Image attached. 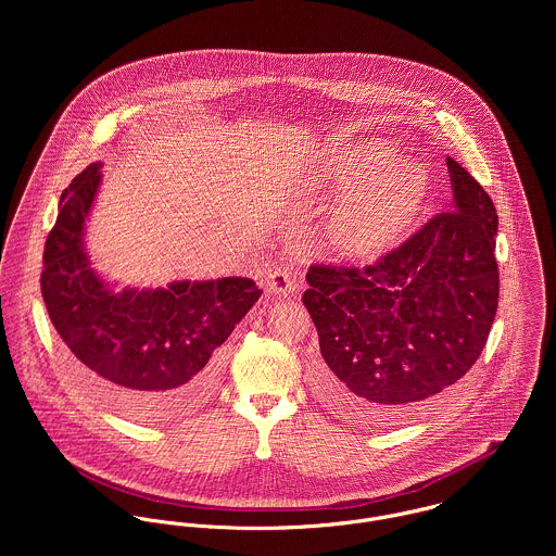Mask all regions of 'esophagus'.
<instances>
[{
    "label": "esophagus",
    "instance_id": "1",
    "mask_svg": "<svg viewBox=\"0 0 556 556\" xmlns=\"http://www.w3.org/2000/svg\"><path fill=\"white\" fill-rule=\"evenodd\" d=\"M267 289L278 298H287L295 291V274L287 267H267Z\"/></svg>",
    "mask_w": 556,
    "mask_h": 556
}]
</instances>
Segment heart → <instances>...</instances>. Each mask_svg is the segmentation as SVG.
I'll return each instance as SVG.
<instances>
[{"mask_svg": "<svg viewBox=\"0 0 556 556\" xmlns=\"http://www.w3.org/2000/svg\"><path fill=\"white\" fill-rule=\"evenodd\" d=\"M390 156L386 143H364L327 159L323 177L344 194L329 231L346 256L368 258L392 248L430 199V175L415 162Z\"/></svg>", "mask_w": 556, "mask_h": 556, "instance_id": "1", "label": "heart"}]
</instances>
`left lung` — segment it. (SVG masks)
<instances>
[{"instance_id":"8db88e82","label":"left lung","mask_w":556,"mask_h":556,"mask_svg":"<svg viewBox=\"0 0 556 556\" xmlns=\"http://www.w3.org/2000/svg\"><path fill=\"white\" fill-rule=\"evenodd\" d=\"M450 210L375 265H311L304 306L318 331L315 390L336 413L390 426L460 381L498 306L488 192L447 159Z\"/></svg>"}]
</instances>
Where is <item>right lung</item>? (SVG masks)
Instances as JSON below:
<instances>
[{
    "instance_id": "add662e5",
    "label": "right lung",
    "mask_w": 556,
    "mask_h": 556,
    "mask_svg": "<svg viewBox=\"0 0 556 556\" xmlns=\"http://www.w3.org/2000/svg\"><path fill=\"white\" fill-rule=\"evenodd\" d=\"M100 179L93 162L62 192L45 243V306L91 394L137 421L173 419L216 390L220 344L263 291L250 278L115 291L83 241Z\"/></svg>"
}]
</instances>
